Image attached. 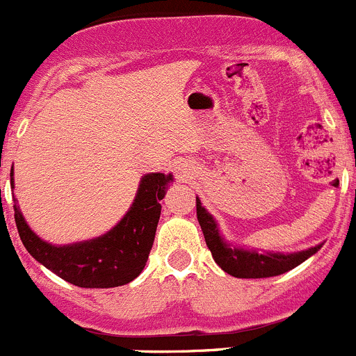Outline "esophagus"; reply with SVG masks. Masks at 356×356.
Returning a JSON list of instances; mask_svg holds the SVG:
<instances>
[{
  "label": "esophagus",
  "instance_id": "obj_1",
  "mask_svg": "<svg viewBox=\"0 0 356 356\" xmlns=\"http://www.w3.org/2000/svg\"><path fill=\"white\" fill-rule=\"evenodd\" d=\"M175 174H177L182 181H186V179H191L193 167L188 163V161H179V163L175 165Z\"/></svg>",
  "mask_w": 356,
  "mask_h": 356
}]
</instances>
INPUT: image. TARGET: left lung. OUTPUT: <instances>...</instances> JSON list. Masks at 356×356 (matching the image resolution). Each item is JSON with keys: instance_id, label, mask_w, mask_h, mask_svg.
<instances>
[{"instance_id": "left-lung-1", "label": "left lung", "mask_w": 356, "mask_h": 356, "mask_svg": "<svg viewBox=\"0 0 356 356\" xmlns=\"http://www.w3.org/2000/svg\"><path fill=\"white\" fill-rule=\"evenodd\" d=\"M196 215L203 231L204 241L208 250L211 251L215 264L239 279H261L281 275L291 268L298 267L305 260L317 253L324 243L315 245L308 250L294 251V253H279V251H260L257 248H245L229 243L222 236L218 222L213 215L201 204V200L196 196Z\"/></svg>"}]
</instances>
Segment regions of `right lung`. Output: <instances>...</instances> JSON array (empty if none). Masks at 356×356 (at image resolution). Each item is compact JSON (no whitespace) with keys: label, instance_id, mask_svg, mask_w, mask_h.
<instances>
[{"label":"right lung","instance_id":"1","mask_svg":"<svg viewBox=\"0 0 356 356\" xmlns=\"http://www.w3.org/2000/svg\"><path fill=\"white\" fill-rule=\"evenodd\" d=\"M172 174L152 172L139 181L138 193L127 213L98 238L70 245H51L39 238L24 218L13 198L15 224L25 250L48 270L79 288H117L134 281L145 268L152 251L161 204ZM10 184L15 188L13 168Z\"/></svg>","mask_w":356,"mask_h":356}]
</instances>
